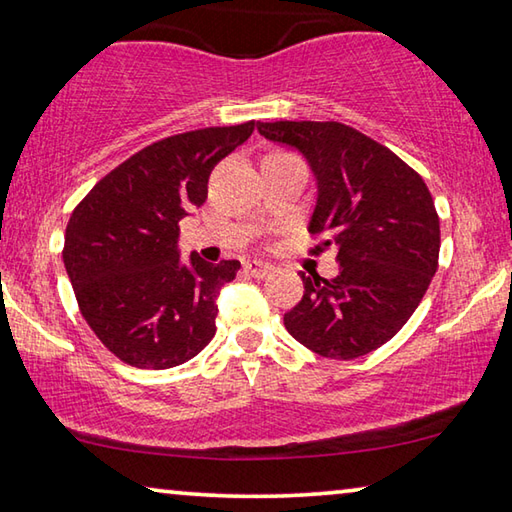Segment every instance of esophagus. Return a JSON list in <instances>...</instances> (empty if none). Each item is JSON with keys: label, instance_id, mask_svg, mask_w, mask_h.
<instances>
[{"label": "esophagus", "instance_id": "obj_1", "mask_svg": "<svg viewBox=\"0 0 512 512\" xmlns=\"http://www.w3.org/2000/svg\"><path fill=\"white\" fill-rule=\"evenodd\" d=\"M244 271H246L250 277H257V280H262V277L271 275L273 266H271V264H264V262H246V264H244Z\"/></svg>", "mask_w": 512, "mask_h": 512}]
</instances>
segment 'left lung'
Masks as SVG:
<instances>
[{
  "instance_id": "1",
  "label": "left lung",
  "mask_w": 512,
  "mask_h": 512,
  "mask_svg": "<svg viewBox=\"0 0 512 512\" xmlns=\"http://www.w3.org/2000/svg\"><path fill=\"white\" fill-rule=\"evenodd\" d=\"M266 140L296 146L318 180L309 232L336 246L339 275L300 273L305 293L284 314L298 343L327 359L377 350L418 309L438 271L440 219L420 173L339 121H259Z\"/></svg>"
}]
</instances>
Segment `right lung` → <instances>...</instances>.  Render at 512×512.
Returning a JSON list of instances; mask_svg holds the SVG:
<instances>
[{"label": "right lung", "instance_id": "add662e5", "mask_svg": "<svg viewBox=\"0 0 512 512\" xmlns=\"http://www.w3.org/2000/svg\"><path fill=\"white\" fill-rule=\"evenodd\" d=\"M255 121L164 137L106 173L74 207L63 262L85 323L119 361L167 370L216 334L219 289L241 264L178 253V223L207 198L214 164Z\"/></svg>", "mask_w": 512, "mask_h": 512}]
</instances>
